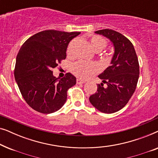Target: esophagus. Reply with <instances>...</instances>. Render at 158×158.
Returning <instances> with one entry per match:
<instances>
[{
    "mask_svg": "<svg viewBox=\"0 0 158 158\" xmlns=\"http://www.w3.org/2000/svg\"><path fill=\"white\" fill-rule=\"evenodd\" d=\"M76 82H77V84H82V83H85V81H84V80H82L81 78H77Z\"/></svg>",
    "mask_w": 158,
    "mask_h": 158,
    "instance_id": "obj_1",
    "label": "esophagus"
}]
</instances>
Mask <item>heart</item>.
<instances>
[{"label":"heart","mask_w":158,"mask_h":158,"mask_svg":"<svg viewBox=\"0 0 158 158\" xmlns=\"http://www.w3.org/2000/svg\"><path fill=\"white\" fill-rule=\"evenodd\" d=\"M89 43L92 48L96 52L102 50L107 46V41L102 36L98 35L90 36ZM73 44V42L71 43L68 48V53L69 55L71 53V47H72ZM71 70L77 76L83 77V78H88L92 75L98 73L101 70V67L97 62L78 61L73 64Z\"/></svg>","instance_id":"obj_1"}]
</instances>
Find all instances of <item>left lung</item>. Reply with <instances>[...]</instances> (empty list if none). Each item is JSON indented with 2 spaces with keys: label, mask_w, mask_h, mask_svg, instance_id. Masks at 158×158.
<instances>
[{
  "label": "left lung",
  "mask_w": 158,
  "mask_h": 158,
  "mask_svg": "<svg viewBox=\"0 0 158 158\" xmlns=\"http://www.w3.org/2000/svg\"><path fill=\"white\" fill-rule=\"evenodd\" d=\"M95 33L111 41L114 53L111 66L98 75L107 86L104 88V83L98 84L89 101L101 112L112 114L124 108L135 91L139 75V62L133 44L122 34L108 29Z\"/></svg>",
  "instance_id": "8db88e82"
}]
</instances>
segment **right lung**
I'll return each instance as SVG.
<instances>
[{"label": "right lung", "instance_id": "obj_1", "mask_svg": "<svg viewBox=\"0 0 158 158\" xmlns=\"http://www.w3.org/2000/svg\"><path fill=\"white\" fill-rule=\"evenodd\" d=\"M81 32L45 30L28 39L16 57L14 77L23 98L29 106L42 114L61 109L67 91L76 84L70 73L59 79L52 69L66 58L69 42Z\"/></svg>", "mask_w": 158, "mask_h": 158}]
</instances>
